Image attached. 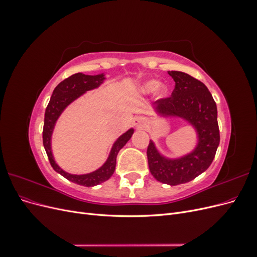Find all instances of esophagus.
Listing matches in <instances>:
<instances>
[{
  "mask_svg": "<svg viewBox=\"0 0 257 257\" xmlns=\"http://www.w3.org/2000/svg\"><path fill=\"white\" fill-rule=\"evenodd\" d=\"M133 123H134V125H135L136 127L143 128V127L146 125V119H145V116H143V115H137V116H135Z\"/></svg>",
  "mask_w": 257,
  "mask_h": 257,
  "instance_id": "obj_1",
  "label": "esophagus"
}]
</instances>
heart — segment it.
I'll list each match as a JSON object with an SVG mask.
<instances>
[{"mask_svg":"<svg viewBox=\"0 0 257 257\" xmlns=\"http://www.w3.org/2000/svg\"><path fill=\"white\" fill-rule=\"evenodd\" d=\"M138 91L142 93V94H148V93H151L154 91V94L158 98L165 97L168 93V87L163 82H158L157 80L151 79L143 82L138 87Z\"/></svg>","mask_w":257,"mask_h":257,"instance_id":"1","label":"heart"}]
</instances>
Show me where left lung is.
Listing matches in <instances>:
<instances>
[{
	"mask_svg": "<svg viewBox=\"0 0 257 257\" xmlns=\"http://www.w3.org/2000/svg\"><path fill=\"white\" fill-rule=\"evenodd\" d=\"M175 80L172 96L153 104L162 118H180L195 130L197 144L182 157L170 159L163 155L150 141L147 157L151 175L162 183L178 185L190 182L211 165L220 144L216 104L206 85L183 72H168Z\"/></svg>",
	"mask_w": 257,
	"mask_h": 257,
	"instance_id": "1",
	"label": "left lung"
}]
</instances>
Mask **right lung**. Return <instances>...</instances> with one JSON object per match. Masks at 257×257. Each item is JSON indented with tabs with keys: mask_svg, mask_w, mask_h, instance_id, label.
<instances>
[{
	"mask_svg": "<svg viewBox=\"0 0 257 257\" xmlns=\"http://www.w3.org/2000/svg\"><path fill=\"white\" fill-rule=\"evenodd\" d=\"M106 79L105 74L98 75H84L82 73H77L72 75L68 78L61 81L56 89L53 90L50 97V102L46 108L44 130H43V144L48 155V159L52 168L59 173L61 176L66 178L67 180L72 181L83 186H94L102 182H105L109 179L115 169L116 155L125 144L130 141L132 135L134 134V128L131 127L125 133H123L113 143L109 155L104 164L94 172L83 175H73L66 173L54 161L52 150H51V136L53 133L54 125L59 119L61 113L64 111L65 108L71 105L74 100L79 98L85 92L98 88Z\"/></svg>",
	"mask_w": 257,
	"mask_h": 257,
	"instance_id": "right-lung-1",
	"label": "right lung"
}]
</instances>
